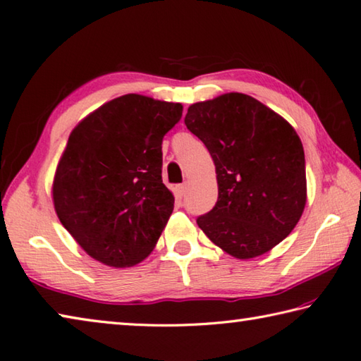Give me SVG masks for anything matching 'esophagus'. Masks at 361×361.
I'll list each match as a JSON object with an SVG mask.
<instances>
[{
    "instance_id": "1",
    "label": "esophagus",
    "mask_w": 361,
    "mask_h": 361,
    "mask_svg": "<svg viewBox=\"0 0 361 361\" xmlns=\"http://www.w3.org/2000/svg\"><path fill=\"white\" fill-rule=\"evenodd\" d=\"M176 191H178L180 197H183V195H185L186 191H188V183H183V185H180L178 188H176Z\"/></svg>"
}]
</instances>
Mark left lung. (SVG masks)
<instances>
[{"mask_svg": "<svg viewBox=\"0 0 361 361\" xmlns=\"http://www.w3.org/2000/svg\"><path fill=\"white\" fill-rule=\"evenodd\" d=\"M185 124L216 166L218 202L197 218L203 233L241 260L279 245L306 205L305 152L295 129L243 93L192 104Z\"/></svg>", "mask_w": 361, "mask_h": 361, "instance_id": "8db88e82", "label": "left lung"}]
</instances>
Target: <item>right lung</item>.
<instances>
[{
  "mask_svg": "<svg viewBox=\"0 0 361 361\" xmlns=\"http://www.w3.org/2000/svg\"><path fill=\"white\" fill-rule=\"evenodd\" d=\"M181 114V104L124 94L71 133L51 188L55 212L104 265L133 267L158 243L175 202L162 183V139Z\"/></svg>",
  "mask_w": 361,
  "mask_h": 361,
  "instance_id": "1",
  "label": "right lung"
}]
</instances>
